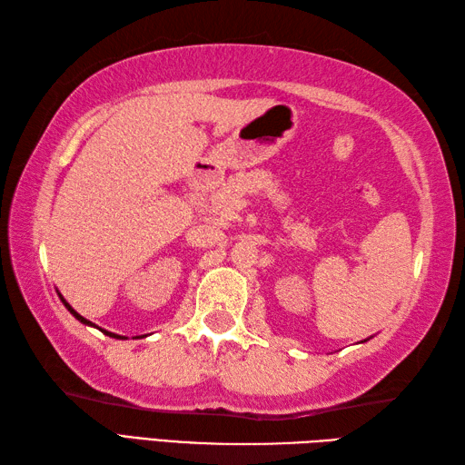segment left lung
Segmentation results:
<instances>
[{"mask_svg":"<svg viewBox=\"0 0 465 465\" xmlns=\"http://www.w3.org/2000/svg\"><path fill=\"white\" fill-rule=\"evenodd\" d=\"M370 340V338H368ZM368 340H363V341H368ZM363 341H360V343H363Z\"/></svg>","mask_w":465,"mask_h":465,"instance_id":"1","label":"left lung"}]
</instances>
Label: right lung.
Segmentation results:
<instances>
[{
    "mask_svg": "<svg viewBox=\"0 0 465 465\" xmlns=\"http://www.w3.org/2000/svg\"><path fill=\"white\" fill-rule=\"evenodd\" d=\"M57 295H59V300H62V302H64V305H65V308H67V312H69V313H72V315H74V318H75L77 322H82L84 325H92V328H97V325H95V323H92L90 320H85V318H84V315H80V313H77V312H75V310L72 308V305H69V303H67V302L64 300V295H62V293H57ZM97 330H100V331H104L105 335H110V338H115V340H127V338H125V335H120V333H112V331H107V330H102V328H97Z\"/></svg>",
    "mask_w": 465,
    "mask_h": 465,
    "instance_id": "right-lung-1",
    "label": "right lung"
}]
</instances>
